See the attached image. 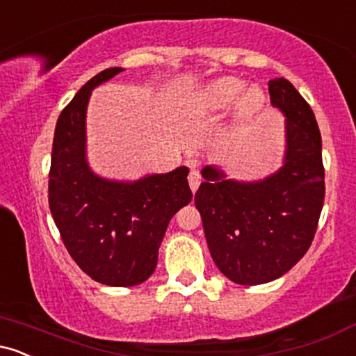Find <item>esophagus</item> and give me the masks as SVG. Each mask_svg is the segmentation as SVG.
Returning a JSON list of instances; mask_svg holds the SVG:
<instances>
[{
    "label": "esophagus",
    "mask_w": 356,
    "mask_h": 356,
    "mask_svg": "<svg viewBox=\"0 0 356 356\" xmlns=\"http://www.w3.org/2000/svg\"><path fill=\"white\" fill-rule=\"evenodd\" d=\"M199 184H201V175H199L197 170H192L189 174V186H191V191L195 192L197 191Z\"/></svg>",
    "instance_id": "1"
}]
</instances>
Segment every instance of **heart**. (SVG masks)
Returning a JSON list of instances; mask_svg holds the SVG:
<instances>
[{"instance_id":"heart-1","label":"heart","mask_w":356,"mask_h":356,"mask_svg":"<svg viewBox=\"0 0 356 356\" xmlns=\"http://www.w3.org/2000/svg\"><path fill=\"white\" fill-rule=\"evenodd\" d=\"M264 102L266 99L263 90L257 85L248 87L246 81L236 76H220L212 80L199 95V105L207 115H220L236 105V115L241 120H249L261 112Z\"/></svg>"}]
</instances>
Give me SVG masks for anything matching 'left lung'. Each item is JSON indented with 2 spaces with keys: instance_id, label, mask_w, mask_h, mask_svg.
Wrapping results in <instances>:
<instances>
[{
  "instance_id": "8db88e82",
  "label": "left lung",
  "mask_w": 356,
  "mask_h": 356,
  "mask_svg": "<svg viewBox=\"0 0 356 356\" xmlns=\"http://www.w3.org/2000/svg\"><path fill=\"white\" fill-rule=\"evenodd\" d=\"M269 95L284 115L283 165L256 181L206 165L194 199L216 266L244 286L275 281L295 266L312 246L325 201L313 110L286 79L269 80Z\"/></svg>"
}]
</instances>
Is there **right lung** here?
Segmentation results:
<instances>
[{"mask_svg": "<svg viewBox=\"0 0 356 356\" xmlns=\"http://www.w3.org/2000/svg\"><path fill=\"white\" fill-rule=\"evenodd\" d=\"M124 72L113 67L81 87L60 113L48 181L50 211L65 248L92 280L137 286L157 266L169 220L187 206L189 169L145 174L136 181L102 177L87 159V108L92 90Z\"/></svg>", "mask_w": 356, "mask_h": 356, "instance_id": "right-lung-1", "label": "right lung"}]
</instances>
